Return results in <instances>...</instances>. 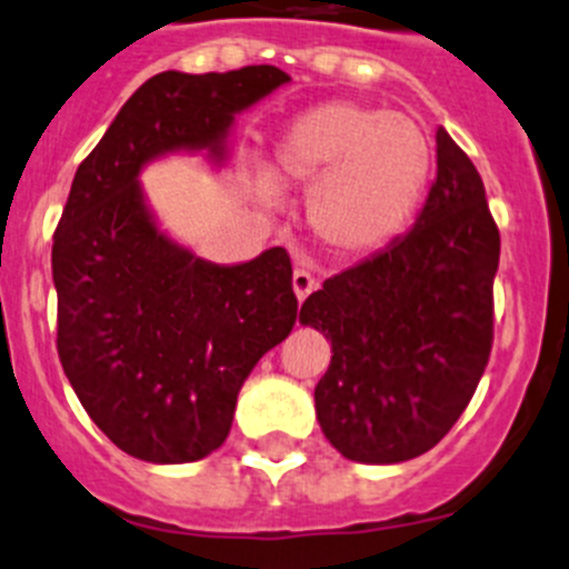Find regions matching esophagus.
Here are the masks:
<instances>
[{
    "label": "esophagus",
    "instance_id": "esophagus-1",
    "mask_svg": "<svg viewBox=\"0 0 569 569\" xmlns=\"http://www.w3.org/2000/svg\"><path fill=\"white\" fill-rule=\"evenodd\" d=\"M315 287L318 284H315V277L307 271V268H296V271H292V290H296L298 301H303Z\"/></svg>",
    "mask_w": 569,
    "mask_h": 569
}]
</instances>
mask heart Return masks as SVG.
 Segmentation results:
<instances>
[{"label":"heart","instance_id":"1","mask_svg":"<svg viewBox=\"0 0 569 569\" xmlns=\"http://www.w3.org/2000/svg\"><path fill=\"white\" fill-rule=\"evenodd\" d=\"M435 146L403 112L362 101H326L292 118L273 146V177L309 190V223L326 249L365 257L412 221L429 190ZM257 173L268 201L279 188Z\"/></svg>","mask_w":569,"mask_h":569}]
</instances>
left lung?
<instances>
[{"label":"left lung","mask_w":569,"mask_h":569,"mask_svg":"<svg viewBox=\"0 0 569 569\" xmlns=\"http://www.w3.org/2000/svg\"><path fill=\"white\" fill-rule=\"evenodd\" d=\"M498 260L481 177L437 129V179L415 227L301 307L331 342L315 412L342 457L407 462L453 429L492 351Z\"/></svg>","instance_id":"obj_1"}]
</instances>
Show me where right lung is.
Wrapping results in <instances>:
<instances>
[{
  "mask_svg": "<svg viewBox=\"0 0 569 569\" xmlns=\"http://www.w3.org/2000/svg\"><path fill=\"white\" fill-rule=\"evenodd\" d=\"M290 77L277 66L227 74L162 71L132 93L80 162L52 243L58 357L112 446L157 465L223 446L260 357L296 326L290 254L212 266L151 221L138 171L177 149H212L234 112Z\"/></svg>",
  "mask_w": 569,
  "mask_h": 569,
  "instance_id": "right-lung-1",
  "label": "right lung"
}]
</instances>
